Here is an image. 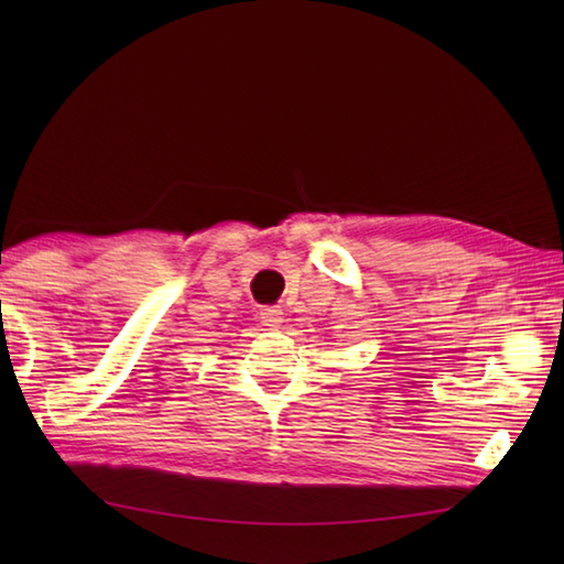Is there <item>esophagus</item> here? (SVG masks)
Instances as JSON below:
<instances>
[{
	"label": "esophagus",
	"instance_id": "1",
	"mask_svg": "<svg viewBox=\"0 0 564 564\" xmlns=\"http://www.w3.org/2000/svg\"><path fill=\"white\" fill-rule=\"evenodd\" d=\"M261 322H263V327H279L281 325V310L279 307H261Z\"/></svg>",
	"mask_w": 564,
	"mask_h": 564
}]
</instances>
